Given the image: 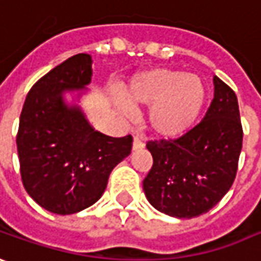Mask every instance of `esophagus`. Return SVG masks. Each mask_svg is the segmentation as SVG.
<instances>
[{
  "instance_id": "34e87169",
  "label": "esophagus",
  "mask_w": 261,
  "mask_h": 261,
  "mask_svg": "<svg viewBox=\"0 0 261 261\" xmlns=\"http://www.w3.org/2000/svg\"><path fill=\"white\" fill-rule=\"evenodd\" d=\"M143 146H145V142H143L142 139H141V138H138V136H135V138H134V145H132L134 151L142 149Z\"/></svg>"
}]
</instances>
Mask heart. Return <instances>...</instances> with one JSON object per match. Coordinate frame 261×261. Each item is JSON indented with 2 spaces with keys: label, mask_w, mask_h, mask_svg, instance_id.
Masks as SVG:
<instances>
[{
  "label": "heart",
  "mask_w": 261,
  "mask_h": 261,
  "mask_svg": "<svg viewBox=\"0 0 261 261\" xmlns=\"http://www.w3.org/2000/svg\"><path fill=\"white\" fill-rule=\"evenodd\" d=\"M118 110L129 116L130 106H151L146 123L161 139H178L198 123L207 102V87L197 74L182 70L155 67L136 73L123 87Z\"/></svg>",
  "instance_id": "1"
}]
</instances>
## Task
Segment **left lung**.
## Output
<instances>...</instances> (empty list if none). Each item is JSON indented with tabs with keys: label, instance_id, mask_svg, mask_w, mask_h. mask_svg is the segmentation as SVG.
<instances>
[{
	"label": "left lung",
	"instance_id": "1",
	"mask_svg": "<svg viewBox=\"0 0 261 261\" xmlns=\"http://www.w3.org/2000/svg\"><path fill=\"white\" fill-rule=\"evenodd\" d=\"M214 99L204 119L178 139L148 142L153 165L143 191L153 208L175 218L210 211L231 188L243 146L237 96L214 76Z\"/></svg>",
	"mask_w": 261,
	"mask_h": 261
}]
</instances>
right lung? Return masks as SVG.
Returning <instances> with one entry per match:
<instances>
[{
  "mask_svg": "<svg viewBox=\"0 0 261 261\" xmlns=\"http://www.w3.org/2000/svg\"><path fill=\"white\" fill-rule=\"evenodd\" d=\"M92 56L80 53L40 79L25 97L17 134L22 185L54 214H74L93 205L112 169L132 149V136L112 138L94 130L79 105L64 93L86 90Z\"/></svg>",
  "mask_w": 261,
  "mask_h": 261,
  "instance_id": "obj_1",
  "label": "right lung"
}]
</instances>
